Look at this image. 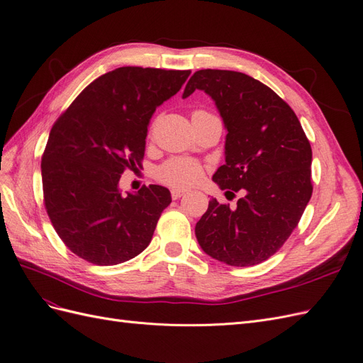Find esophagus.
Segmentation results:
<instances>
[{"instance_id": "1", "label": "esophagus", "mask_w": 363, "mask_h": 363, "mask_svg": "<svg viewBox=\"0 0 363 363\" xmlns=\"http://www.w3.org/2000/svg\"><path fill=\"white\" fill-rule=\"evenodd\" d=\"M183 191H179V189H172L171 191V196H172V200H179V199H182L183 196Z\"/></svg>"}]
</instances>
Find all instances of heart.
Wrapping results in <instances>:
<instances>
[{
	"label": "heart",
	"instance_id": "b5f03b06",
	"mask_svg": "<svg viewBox=\"0 0 363 363\" xmlns=\"http://www.w3.org/2000/svg\"><path fill=\"white\" fill-rule=\"evenodd\" d=\"M203 164L188 157H172L162 163L156 171L160 183L175 189H188L203 179Z\"/></svg>",
	"mask_w": 363,
	"mask_h": 363
}]
</instances>
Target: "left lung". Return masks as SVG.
Wrapping results in <instances>:
<instances>
[{"instance_id":"obj_1","label":"left lung","mask_w":363,"mask_h":363,"mask_svg":"<svg viewBox=\"0 0 363 363\" xmlns=\"http://www.w3.org/2000/svg\"><path fill=\"white\" fill-rule=\"evenodd\" d=\"M195 89L213 98L228 131L225 164L213 182L223 191L245 192L236 208L208 201L195 227L196 239L208 256L227 265H257L286 242L311 200V142L289 104L247 74L196 71L183 98Z\"/></svg>"}]
</instances>
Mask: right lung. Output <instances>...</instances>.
<instances>
[{
	"instance_id": "right-lung-1",
	"label": "right lung",
	"mask_w": 363,
	"mask_h": 363,
	"mask_svg": "<svg viewBox=\"0 0 363 363\" xmlns=\"http://www.w3.org/2000/svg\"><path fill=\"white\" fill-rule=\"evenodd\" d=\"M191 71L123 67L86 86L54 123L42 155L43 204L74 255L100 267L144 251L171 194L159 184L118 189L121 174L142 167L147 125Z\"/></svg>"
}]
</instances>
